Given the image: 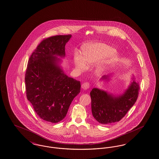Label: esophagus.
<instances>
[{"mask_svg":"<svg viewBox=\"0 0 159 159\" xmlns=\"http://www.w3.org/2000/svg\"><path fill=\"white\" fill-rule=\"evenodd\" d=\"M89 84L88 82H84L82 84L81 88L84 90H86L89 88Z\"/></svg>","mask_w":159,"mask_h":159,"instance_id":"34e87169","label":"esophagus"}]
</instances>
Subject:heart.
Listing matches in <instances>:
<instances>
[{
	"label": "heart",
	"instance_id": "obj_1",
	"mask_svg": "<svg viewBox=\"0 0 159 159\" xmlns=\"http://www.w3.org/2000/svg\"><path fill=\"white\" fill-rule=\"evenodd\" d=\"M114 52V49L107 45L101 43H93L86 46L82 52V57H75L74 62L78 69L82 71L86 68V66H90L104 59L98 63L96 68V73L99 74L117 59L118 56Z\"/></svg>",
	"mask_w": 159,
	"mask_h": 159
}]
</instances>
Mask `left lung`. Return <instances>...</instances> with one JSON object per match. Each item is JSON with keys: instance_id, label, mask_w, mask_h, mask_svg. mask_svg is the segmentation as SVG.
<instances>
[{"instance_id": "1", "label": "left lung", "mask_w": 159, "mask_h": 159, "mask_svg": "<svg viewBox=\"0 0 159 159\" xmlns=\"http://www.w3.org/2000/svg\"><path fill=\"white\" fill-rule=\"evenodd\" d=\"M127 89L120 95H114L107 91L94 88L90 92L92 113L96 120L102 124L118 122L136 102L139 89L134 76ZM100 80L109 81L110 75Z\"/></svg>"}]
</instances>
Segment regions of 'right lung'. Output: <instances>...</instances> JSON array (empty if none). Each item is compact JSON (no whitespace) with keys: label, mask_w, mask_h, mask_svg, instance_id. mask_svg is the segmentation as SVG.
I'll list each match as a JSON object with an SVG mask.
<instances>
[{"label":"right lung","mask_w":159,"mask_h":159,"mask_svg":"<svg viewBox=\"0 0 159 159\" xmlns=\"http://www.w3.org/2000/svg\"><path fill=\"white\" fill-rule=\"evenodd\" d=\"M71 35L51 36L43 40L31 55L25 82L28 100L42 120L59 123L67 113L81 82L68 77L60 66L65 46Z\"/></svg>","instance_id":"1"}]
</instances>
